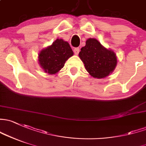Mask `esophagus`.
Returning a JSON list of instances; mask_svg holds the SVG:
<instances>
[{"mask_svg":"<svg viewBox=\"0 0 146 146\" xmlns=\"http://www.w3.org/2000/svg\"><path fill=\"white\" fill-rule=\"evenodd\" d=\"M73 52H74V54H78L80 52V49L78 48V47H76V48H75L74 50H73Z\"/></svg>","mask_w":146,"mask_h":146,"instance_id":"obj_1","label":"esophagus"}]
</instances>
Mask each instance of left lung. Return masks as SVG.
Here are the masks:
<instances>
[{
	"label": "left lung",
	"instance_id": "left-lung-1",
	"mask_svg": "<svg viewBox=\"0 0 146 146\" xmlns=\"http://www.w3.org/2000/svg\"><path fill=\"white\" fill-rule=\"evenodd\" d=\"M79 56L85 64L86 70L94 78L108 76L117 65L114 52L107 50L94 38H89L85 47L81 48Z\"/></svg>",
	"mask_w": 146,
	"mask_h": 146
}]
</instances>
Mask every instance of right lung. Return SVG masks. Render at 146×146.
Instances as JSON below:
<instances>
[{"label": "right lung", "mask_w": 146, "mask_h": 146, "mask_svg": "<svg viewBox=\"0 0 146 146\" xmlns=\"http://www.w3.org/2000/svg\"><path fill=\"white\" fill-rule=\"evenodd\" d=\"M73 55V50L68 42L62 39H56L52 45L40 52L38 60L46 73L55 74L64 67L66 61Z\"/></svg>", "instance_id": "obj_1"}]
</instances>
